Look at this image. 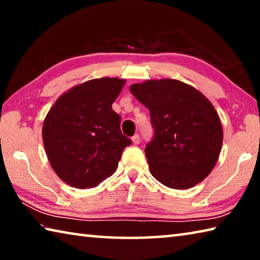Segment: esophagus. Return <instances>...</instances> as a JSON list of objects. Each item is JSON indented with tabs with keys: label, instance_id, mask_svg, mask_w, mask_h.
<instances>
[{
	"label": "esophagus",
	"instance_id": "1",
	"mask_svg": "<svg viewBox=\"0 0 260 260\" xmlns=\"http://www.w3.org/2000/svg\"><path fill=\"white\" fill-rule=\"evenodd\" d=\"M132 141H133L134 144H139L140 143V135L139 134H135L133 138H132Z\"/></svg>",
	"mask_w": 260,
	"mask_h": 260
}]
</instances>
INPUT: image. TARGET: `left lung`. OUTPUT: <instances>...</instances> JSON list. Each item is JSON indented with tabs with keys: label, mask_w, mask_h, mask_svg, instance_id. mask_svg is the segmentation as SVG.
<instances>
[{
	"label": "left lung",
	"mask_w": 260,
	"mask_h": 260,
	"mask_svg": "<svg viewBox=\"0 0 260 260\" xmlns=\"http://www.w3.org/2000/svg\"><path fill=\"white\" fill-rule=\"evenodd\" d=\"M129 89L149 109L155 128L144 150L152 177L173 189L203 181L217 164L223 138L212 103L196 88L174 79L147 80Z\"/></svg>",
	"instance_id": "obj_1"
}]
</instances>
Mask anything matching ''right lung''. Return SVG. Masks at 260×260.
I'll return each instance as SVG.
<instances>
[{"mask_svg":"<svg viewBox=\"0 0 260 260\" xmlns=\"http://www.w3.org/2000/svg\"><path fill=\"white\" fill-rule=\"evenodd\" d=\"M126 80L100 78L61 94L47 113L42 139L52 170L69 186L96 187L116 172L132 141L122 135L112 103Z\"/></svg>","mask_w":260,"mask_h":260,"instance_id":"right-lung-1","label":"right lung"}]
</instances>
